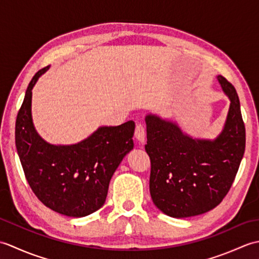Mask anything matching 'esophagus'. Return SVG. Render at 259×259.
I'll list each match as a JSON object with an SVG mask.
<instances>
[{
  "mask_svg": "<svg viewBox=\"0 0 259 259\" xmlns=\"http://www.w3.org/2000/svg\"><path fill=\"white\" fill-rule=\"evenodd\" d=\"M135 136L136 139L138 141V144L142 146L146 142V131H145V126L141 123L137 124L136 126V131H135Z\"/></svg>",
  "mask_w": 259,
  "mask_h": 259,
  "instance_id": "esophagus-1",
  "label": "esophagus"
}]
</instances>
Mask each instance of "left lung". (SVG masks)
Instances as JSON below:
<instances>
[{
	"instance_id": "1",
	"label": "left lung",
	"mask_w": 259,
	"mask_h": 259,
	"mask_svg": "<svg viewBox=\"0 0 259 259\" xmlns=\"http://www.w3.org/2000/svg\"><path fill=\"white\" fill-rule=\"evenodd\" d=\"M216 78L229 100L226 120L216 138H195L176 121L155 113L145 118L151 199L170 217L197 216L218 206L244 156L246 133L238 95L224 76Z\"/></svg>"
}]
</instances>
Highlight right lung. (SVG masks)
Returning a JSON list of instances; mask_svg holds the SVG:
<instances>
[{
	"instance_id": "add662e5",
	"label": "right lung",
	"mask_w": 259,
	"mask_h": 259,
	"mask_svg": "<svg viewBox=\"0 0 259 259\" xmlns=\"http://www.w3.org/2000/svg\"><path fill=\"white\" fill-rule=\"evenodd\" d=\"M50 67L33 76L15 122V146L25 178L47 207L68 217H85L106 202L109 183L134 149L136 124L102 125L72 145H52L37 134L32 118V90Z\"/></svg>"
}]
</instances>
